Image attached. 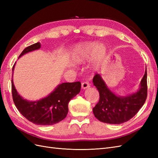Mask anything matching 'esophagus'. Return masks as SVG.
<instances>
[{
  "label": "esophagus",
  "mask_w": 158,
  "mask_h": 158,
  "mask_svg": "<svg viewBox=\"0 0 158 158\" xmlns=\"http://www.w3.org/2000/svg\"><path fill=\"white\" fill-rule=\"evenodd\" d=\"M89 86H90V85H89V84L88 82H83L82 84V88L83 89H87V88H89Z\"/></svg>",
  "instance_id": "obj_1"
}]
</instances>
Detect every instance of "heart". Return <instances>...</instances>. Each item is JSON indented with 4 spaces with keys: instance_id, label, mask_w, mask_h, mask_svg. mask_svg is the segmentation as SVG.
Returning a JSON list of instances; mask_svg holds the SVG:
<instances>
[{
    "instance_id": "heart-1",
    "label": "heart",
    "mask_w": 158,
    "mask_h": 158,
    "mask_svg": "<svg viewBox=\"0 0 158 158\" xmlns=\"http://www.w3.org/2000/svg\"><path fill=\"white\" fill-rule=\"evenodd\" d=\"M107 54L106 47L103 44L96 45L94 43L81 44L76 45L73 55L75 63H80L93 57L95 63H102Z\"/></svg>"
}]
</instances>
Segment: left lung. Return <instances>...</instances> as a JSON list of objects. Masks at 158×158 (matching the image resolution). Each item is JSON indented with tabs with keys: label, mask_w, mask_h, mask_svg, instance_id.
Masks as SVG:
<instances>
[{
	"label": "left lung",
	"mask_w": 158,
	"mask_h": 158,
	"mask_svg": "<svg viewBox=\"0 0 158 158\" xmlns=\"http://www.w3.org/2000/svg\"><path fill=\"white\" fill-rule=\"evenodd\" d=\"M94 85L99 94V100L93 113L99 121L119 125L131 119L144 104L147 98V70L136 92L127 96L117 95L110 89L99 74L95 75Z\"/></svg>",
	"instance_id": "left-lung-1"
}]
</instances>
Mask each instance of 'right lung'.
I'll use <instances>...</instances> for the list:
<instances>
[{
    "instance_id": "obj_1",
    "label": "right lung",
    "mask_w": 158,
    "mask_h": 158,
    "mask_svg": "<svg viewBox=\"0 0 158 158\" xmlns=\"http://www.w3.org/2000/svg\"><path fill=\"white\" fill-rule=\"evenodd\" d=\"M40 48L41 44L37 42L26 47L18 58ZM14 66L15 64L12 68L13 72ZM80 88V82L63 83L57 85L47 97L36 101H29L18 93L12 79V98L16 107L28 121L38 125H52L63 120L67 115L69 102L79 94Z\"/></svg>"
}]
</instances>
